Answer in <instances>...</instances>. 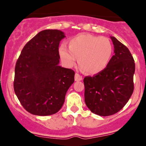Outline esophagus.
I'll list each match as a JSON object with an SVG mask.
<instances>
[{
    "label": "esophagus",
    "mask_w": 146,
    "mask_h": 146,
    "mask_svg": "<svg viewBox=\"0 0 146 146\" xmlns=\"http://www.w3.org/2000/svg\"><path fill=\"white\" fill-rule=\"evenodd\" d=\"M82 80V76L80 75H79L78 73H75V81H81Z\"/></svg>",
    "instance_id": "obj_1"
}]
</instances>
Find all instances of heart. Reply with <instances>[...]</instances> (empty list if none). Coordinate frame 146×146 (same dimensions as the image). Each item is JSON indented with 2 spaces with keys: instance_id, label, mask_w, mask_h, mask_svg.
Listing matches in <instances>:
<instances>
[{
  "instance_id": "b5f03b06",
  "label": "heart",
  "mask_w": 146,
  "mask_h": 146,
  "mask_svg": "<svg viewBox=\"0 0 146 146\" xmlns=\"http://www.w3.org/2000/svg\"><path fill=\"white\" fill-rule=\"evenodd\" d=\"M68 48L64 45L59 48L60 59L64 64L73 67L78 58L81 67L89 74H97L104 70L113 53L108 38L90 34H80L71 38Z\"/></svg>"
}]
</instances>
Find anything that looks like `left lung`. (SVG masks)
Instances as JSON below:
<instances>
[{
  "label": "left lung",
  "mask_w": 146,
  "mask_h": 146,
  "mask_svg": "<svg viewBox=\"0 0 146 146\" xmlns=\"http://www.w3.org/2000/svg\"><path fill=\"white\" fill-rule=\"evenodd\" d=\"M115 55L104 70L94 76L85 77L84 100L92 113L109 116L126 104L134 90L135 64L128 48L110 37Z\"/></svg>",
  "instance_id": "left-lung-1"
}]
</instances>
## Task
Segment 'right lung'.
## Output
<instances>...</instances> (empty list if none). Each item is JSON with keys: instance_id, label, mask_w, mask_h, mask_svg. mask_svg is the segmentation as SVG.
<instances>
[{"instance_id": "right-lung-1", "label": "right lung", "mask_w": 146, "mask_h": 146, "mask_svg": "<svg viewBox=\"0 0 146 146\" xmlns=\"http://www.w3.org/2000/svg\"><path fill=\"white\" fill-rule=\"evenodd\" d=\"M64 33L43 30L28 42L15 66L14 92L27 111L47 116L60 110L74 82L75 72L59 66L60 42Z\"/></svg>"}]
</instances>
